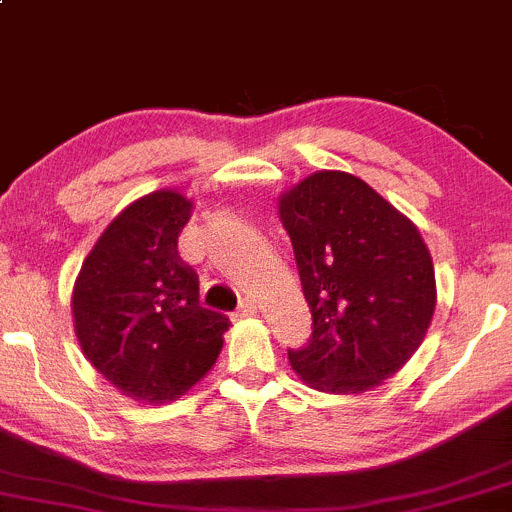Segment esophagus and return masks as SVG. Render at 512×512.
I'll list each match as a JSON object with an SVG mask.
<instances>
[{"label": "esophagus", "instance_id": "1", "mask_svg": "<svg viewBox=\"0 0 512 512\" xmlns=\"http://www.w3.org/2000/svg\"><path fill=\"white\" fill-rule=\"evenodd\" d=\"M256 315V302L254 300H244L239 305V312H236V317H254Z\"/></svg>", "mask_w": 512, "mask_h": 512}]
</instances>
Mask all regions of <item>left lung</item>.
I'll use <instances>...</instances> for the list:
<instances>
[{
	"label": "left lung",
	"instance_id": "8db88e82",
	"mask_svg": "<svg viewBox=\"0 0 512 512\" xmlns=\"http://www.w3.org/2000/svg\"><path fill=\"white\" fill-rule=\"evenodd\" d=\"M278 214L293 241L312 337L288 351L322 393L383 386L408 364L437 305L432 256L415 224L344 170H317L285 190Z\"/></svg>",
	"mask_w": 512,
	"mask_h": 512
}]
</instances>
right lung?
<instances>
[{
    "label": "right lung",
    "instance_id": "1",
    "mask_svg": "<svg viewBox=\"0 0 512 512\" xmlns=\"http://www.w3.org/2000/svg\"><path fill=\"white\" fill-rule=\"evenodd\" d=\"M192 202L156 190L109 222L82 261L73 324L82 354L139 403L178 400L207 376L229 320L200 305L197 273L178 256Z\"/></svg>",
    "mask_w": 512,
    "mask_h": 512
}]
</instances>
